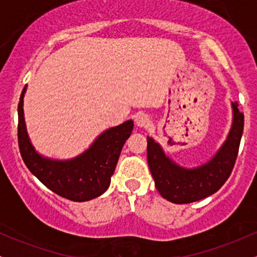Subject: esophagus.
<instances>
[{"label":"esophagus","mask_w":257,"mask_h":257,"mask_svg":"<svg viewBox=\"0 0 257 257\" xmlns=\"http://www.w3.org/2000/svg\"><path fill=\"white\" fill-rule=\"evenodd\" d=\"M135 123H137V125L140 126V128H147V126L150 125V123H151V120H150V117L147 116V114L139 113L137 118H135Z\"/></svg>","instance_id":"34e87169"}]
</instances>
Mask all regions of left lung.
Listing matches in <instances>:
<instances>
[{"mask_svg": "<svg viewBox=\"0 0 257 257\" xmlns=\"http://www.w3.org/2000/svg\"><path fill=\"white\" fill-rule=\"evenodd\" d=\"M233 123L227 140L208 163L186 169L167 157L162 147L147 137V162L156 188L163 198L175 204H186L211 196L231 175L238 156L244 128V114L232 102Z\"/></svg>", "mask_w": 257, "mask_h": 257, "instance_id": "left-lung-1", "label": "left lung"}]
</instances>
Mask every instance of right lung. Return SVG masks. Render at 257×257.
Returning <instances> with one entry per match:
<instances>
[{
	"label": "right lung",
	"instance_id": "add662e5",
	"mask_svg": "<svg viewBox=\"0 0 257 257\" xmlns=\"http://www.w3.org/2000/svg\"><path fill=\"white\" fill-rule=\"evenodd\" d=\"M25 90L26 85L18 105V143L25 166L46 187L66 199L85 202L101 196L110 186L122 147L131 137L133 120L105 131L78 157L69 161L44 158L35 151L26 133L23 110Z\"/></svg>",
	"mask_w": 257,
	"mask_h": 257
}]
</instances>
